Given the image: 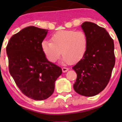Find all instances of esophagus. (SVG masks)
<instances>
[{
  "label": "esophagus",
  "instance_id": "34e87169",
  "mask_svg": "<svg viewBox=\"0 0 122 122\" xmlns=\"http://www.w3.org/2000/svg\"><path fill=\"white\" fill-rule=\"evenodd\" d=\"M68 70H69V68H66V67H63V68H62V71L63 72H67V71H68Z\"/></svg>",
  "mask_w": 122,
  "mask_h": 122
}]
</instances>
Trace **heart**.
Returning a JSON list of instances; mask_svg holds the SVG:
<instances>
[{"mask_svg": "<svg viewBox=\"0 0 122 122\" xmlns=\"http://www.w3.org/2000/svg\"><path fill=\"white\" fill-rule=\"evenodd\" d=\"M51 41H42L41 49L46 59L51 62L59 58L61 51L63 62H77L84 56L88 46V38L82 30H59L51 36Z\"/></svg>", "mask_w": 122, "mask_h": 122, "instance_id": "heart-1", "label": "heart"}]
</instances>
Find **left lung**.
<instances>
[{
    "mask_svg": "<svg viewBox=\"0 0 122 122\" xmlns=\"http://www.w3.org/2000/svg\"><path fill=\"white\" fill-rule=\"evenodd\" d=\"M88 38L87 51L73 67L77 77L74 90L84 96L97 95L110 80L115 64L114 42L104 28L85 22L81 25Z\"/></svg>",
    "mask_w": 122,
    "mask_h": 122,
    "instance_id": "obj_1",
    "label": "left lung"
}]
</instances>
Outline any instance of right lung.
<instances>
[{"label":"right lung","instance_id":"right-lung-1","mask_svg":"<svg viewBox=\"0 0 122 122\" xmlns=\"http://www.w3.org/2000/svg\"><path fill=\"white\" fill-rule=\"evenodd\" d=\"M48 31L26 27L12 36L6 47L11 76L23 94L35 100L51 96L55 81L62 74L61 68L50 62L41 49Z\"/></svg>","mask_w":122,"mask_h":122}]
</instances>
